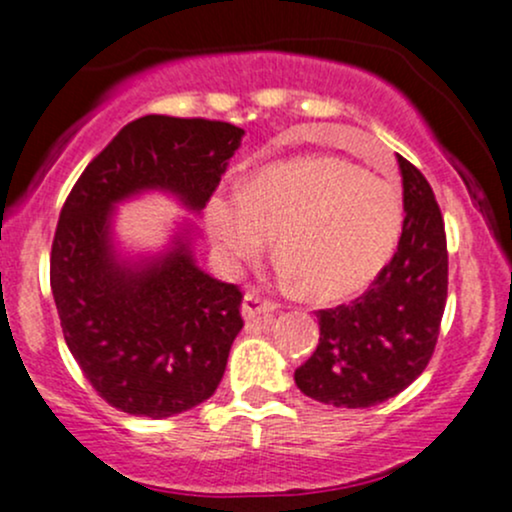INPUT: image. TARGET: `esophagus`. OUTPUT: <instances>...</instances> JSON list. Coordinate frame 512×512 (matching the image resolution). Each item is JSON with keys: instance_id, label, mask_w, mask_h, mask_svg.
<instances>
[{"instance_id": "34e87169", "label": "esophagus", "mask_w": 512, "mask_h": 512, "mask_svg": "<svg viewBox=\"0 0 512 512\" xmlns=\"http://www.w3.org/2000/svg\"><path fill=\"white\" fill-rule=\"evenodd\" d=\"M274 311H277V303L262 299L255 289L245 291V299H243V318L245 320H252L257 316H272Z\"/></svg>"}]
</instances>
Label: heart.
Masks as SVG:
<instances>
[{
  "label": "heart",
  "instance_id": "b5f03b06",
  "mask_svg": "<svg viewBox=\"0 0 512 512\" xmlns=\"http://www.w3.org/2000/svg\"><path fill=\"white\" fill-rule=\"evenodd\" d=\"M206 226L230 267L255 262L277 235L289 282L318 301L367 289L389 265L403 230L396 184L340 157L313 155L252 174L206 204Z\"/></svg>",
  "mask_w": 512,
  "mask_h": 512
}]
</instances>
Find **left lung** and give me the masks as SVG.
I'll return each instance as SVG.
<instances>
[{"label":"left lung","mask_w":512,"mask_h":512,"mask_svg":"<svg viewBox=\"0 0 512 512\" xmlns=\"http://www.w3.org/2000/svg\"><path fill=\"white\" fill-rule=\"evenodd\" d=\"M403 230L398 250L352 303L318 311L316 352L294 372L308 398L369 408L411 386L428 367L447 303L445 221L428 179L398 155Z\"/></svg>","instance_id":"obj_1"}]
</instances>
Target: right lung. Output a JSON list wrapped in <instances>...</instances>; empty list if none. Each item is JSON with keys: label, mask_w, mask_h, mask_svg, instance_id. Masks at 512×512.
Returning a JSON list of instances; mask_svg holds the SVG:
<instances>
[{"label": "right lung", "mask_w": 512, "mask_h": 512, "mask_svg": "<svg viewBox=\"0 0 512 512\" xmlns=\"http://www.w3.org/2000/svg\"><path fill=\"white\" fill-rule=\"evenodd\" d=\"M243 136L226 121L143 116L89 162L60 211L50 289L65 342L123 413L170 418L211 398L243 328V294L196 267L189 226L160 255L121 260L114 206L157 189L199 213Z\"/></svg>", "instance_id": "right-lung-1"}]
</instances>
